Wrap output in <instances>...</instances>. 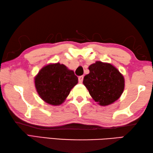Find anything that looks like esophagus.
Instances as JSON below:
<instances>
[{"label": "esophagus", "mask_w": 153, "mask_h": 153, "mask_svg": "<svg viewBox=\"0 0 153 153\" xmlns=\"http://www.w3.org/2000/svg\"><path fill=\"white\" fill-rule=\"evenodd\" d=\"M83 79H84V76H79V77H78L79 83H80V84H82V82H83Z\"/></svg>", "instance_id": "esophagus-1"}]
</instances>
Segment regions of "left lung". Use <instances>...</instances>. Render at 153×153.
Segmentation results:
<instances>
[{
	"instance_id": "obj_1",
	"label": "left lung",
	"mask_w": 153,
	"mask_h": 153,
	"mask_svg": "<svg viewBox=\"0 0 153 153\" xmlns=\"http://www.w3.org/2000/svg\"><path fill=\"white\" fill-rule=\"evenodd\" d=\"M88 69L90 73L84 76L83 84L95 102L107 106L120 98L125 88V79L115 66L96 61Z\"/></svg>"
}]
</instances>
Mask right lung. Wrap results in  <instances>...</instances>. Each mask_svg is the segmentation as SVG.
<instances>
[{
    "label": "right lung",
    "instance_id": "obj_1",
    "mask_svg": "<svg viewBox=\"0 0 153 153\" xmlns=\"http://www.w3.org/2000/svg\"><path fill=\"white\" fill-rule=\"evenodd\" d=\"M77 83L78 78L74 71L59 63L44 66L34 77L35 88L39 97L53 106H59L65 101Z\"/></svg>",
    "mask_w": 153,
    "mask_h": 153
}]
</instances>
